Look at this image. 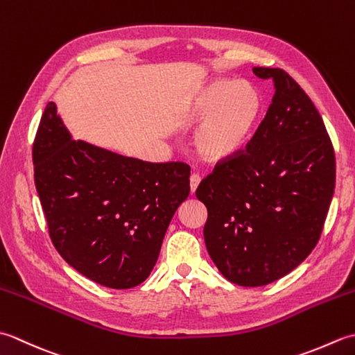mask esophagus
<instances>
[{"label": "esophagus", "instance_id": "esophagus-1", "mask_svg": "<svg viewBox=\"0 0 355 355\" xmlns=\"http://www.w3.org/2000/svg\"><path fill=\"white\" fill-rule=\"evenodd\" d=\"M200 182H201V177L198 175V173H192V175H191V191L192 192L197 191Z\"/></svg>", "mask_w": 355, "mask_h": 355}]
</instances>
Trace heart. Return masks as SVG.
<instances>
[{
    "instance_id": "obj_1",
    "label": "heart",
    "mask_w": 355,
    "mask_h": 355,
    "mask_svg": "<svg viewBox=\"0 0 355 355\" xmlns=\"http://www.w3.org/2000/svg\"><path fill=\"white\" fill-rule=\"evenodd\" d=\"M262 112L259 89L248 82L216 79L193 96L187 117L205 122L195 134V148L210 162L235 157L245 148Z\"/></svg>"
}]
</instances>
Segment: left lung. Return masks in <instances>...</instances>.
Returning a JSON list of instances; mask_svg holds the SVG:
<instances>
[{"label": "left lung", "mask_w": 355, "mask_h": 355, "mask_svg": "<svg viewBox=\"0 0 355 355\" xmlns=\"http://www.w3.org/2000/svg\"><path fill=\"white\" fill-rule=\"evenodd\" d=\"M275 82L267 114L245 149L218 162L197 198L205 241L221 275L261 286L296 268L318 244L336 186V155L314 103L288 73L254 67Z\"/></svg>", "instance_id": "1"}]
</instances>
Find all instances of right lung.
<instances>
[{"mask_svg": "<svg viewBox=\"0 0 355 355\" xmlns=\"http://www.w3.org/2000/svg\"><path fill=\"white\" fill-rule=\"evenodd\" d=\"M35 184L58 253L108 288L141 284L191 192L183 162L149 163L73 140L49 102L33 141Z\"/></svg>", "mask_w": 355, "mask_h": 355, "instance_id": "add662e5", "label": "right lung"}]
</instances>
